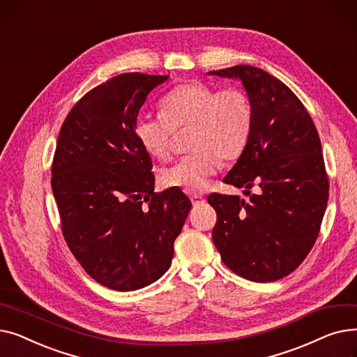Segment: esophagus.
<instances>
[{
    "label": "esophagus",
    "mask_w": 357,
    "mask_h": 357,
    "mask_svg": "<svg viewBox=\"0 0 357 357\" xmlns=\"http://www.w3.org/2000/svg\"><path fill=\"white\" fill-rule=\"evenodd\" d=\"M190 198H191V201H192V204H194V207H198V205H201V204L205 201L204 197H201V195H198V194H191Z\"/></svg>",
    "instance_id": "obj_1"
}]
</instances>
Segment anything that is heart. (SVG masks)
Masks as SVG:
<instances>
[{"label":"heart","instance_id":"obj_1","mask_svg":"<svg viewBox=\"0 0 357 357\" xmlns=\"http://www.w3.org/2000/svg\"><path fill=\"white\" fill-rule=\"evenodd\" d=\"M159 109L160 116H142L135 123V135L149 156L166 159L172 149L174 131L192 130L188 143L192 153L160 174L166 188L201 192L220 163L237 160L250 140L253 107L241 88L217 91L204 82H186L167 92Z\"/></svg>","mask_w":357,"mask_h":357}]
</instances>
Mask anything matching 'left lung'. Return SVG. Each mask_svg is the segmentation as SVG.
Wrapping results in <instances>:
<instances>
[{
  "label": "left lung",
  "instance_id": "obj_1",
  "mask_svg": "<svg viewBox=\"0 0 357 357\" xmlns=\"http://www.w3.org/2000/svg\"><path fill=\"white\" fill-rule=\"evenodd\" d=\"M211 73L241 79L253 107L250 140L222 179L250 199L208 195L214 245L238 276L273 282L303 264L320 233L328 199L321 142L304 104L271 73L250 65ZM255 184L259 196L250 195Z\"/></svg>",
  "mask_w": 357,
  "mask_h": 357
}]
</instances>
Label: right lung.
<instances>
[{"mask_svg":"<svg viewBox=\"0 0 357 357\" xmlns=\"http://www.w3.org/2000/svg\"><path fill=\"white\" fill-rule=\"evenodd\" d=\"M167 77L121 73L92 88L66 116L52 190L72 255L98 284L136 291L171 266L191 210L181 190L155 192L152 160L135 135L147 93Z\"/></svg>","mask_w":357,"mask_h":357,"instance_id":"1","label":"right lung"}]
</instances>
